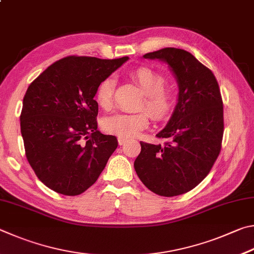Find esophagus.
Masks as SVG:
<instances>
[{
    "label": "esophagus",
    "mask_w": 254,
    "mask_h": 254,
    "mask_svg": "<svg viewBox=\"0 0 254 254\" xmlns=\"http://www.w3.org/2000/svg\"><path fill=\"white\" fill-rule=\"evenodd\" d=\"M127 141V138H124V137H118V144L122 146Z\"/></svg>",
    "instance_id": "34e87169"
}]
</instances>
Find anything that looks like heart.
<instances>
[{"label": "heart", "mask_w": 254, "mask_h": 254, "mask_svg": "<svg viewBox=\"0 0 254 254\" xmlns=\"http://www.w3.org/2000/svg\"><path fill=\"white\" fill-rule=\"evenodd\" d=\"M130 77L145 93L140 108L147 110L155 120L170 117L175 108V93L171 87L165 86L163 75L148 66H138L130 71ZM114 88L115 80L111 77L105 78L98 84L96 101L102 109H109L113 105ZM147 112L109 116L102 120V128L108 134L124 138L136 137L148 126L149 114Z\"/></svg>", "instance_id": "1"}]
</instances>
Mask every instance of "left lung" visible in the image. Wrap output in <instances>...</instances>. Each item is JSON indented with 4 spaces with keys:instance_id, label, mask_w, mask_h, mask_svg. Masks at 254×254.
I'll return each instance as SVG.
<instances>
[{
    "instance_id": "obj_1",
    "label": "left lung",
    "mask_w": 254,
    "mask_h": 254,
    "mask_svg": "<svg viewBox=\"0 0 254 254\" xmlns=\"http://www.w3.org/2000/svg\"><path fill=\"white\" fill-rule=\"evenodd\" d=\"M144 58L166 62L180 91L170 122L156 135L167 141L164 146L140 141L134 167L152 192L176 196L201 183L219 156L224 131L223 101L215 75L192 53L164 48Z\"/></svg>"
}]
</instances>
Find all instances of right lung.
<instances>
[{"label": "right lung", "instance_id": "1", "mask_svg": "<svg viewBox=\"0 0 254 254\" xmlns=\"http://www.w3.org/2000/svg\"><path fill=\"white\" fill-rule=\"evenodd\" d=\"M128 59L65 57L31 82L20 116L21 134L29 164L50 190L68 196L83 193L117 148L115 136L97 129L93 97L98 84Z\"/></svg>", "mask_w": 254, "mask_h": 254}]
</instances>
